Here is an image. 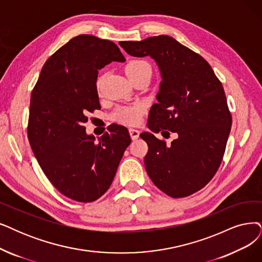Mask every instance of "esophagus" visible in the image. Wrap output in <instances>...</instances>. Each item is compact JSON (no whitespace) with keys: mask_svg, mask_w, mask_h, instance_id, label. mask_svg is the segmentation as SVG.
I'll return each instance as SVG.
<instances>
[{"mask_svg":"<svg viewBox=\"0 0 262 262\" xmlns=\"http://www.w3.org/2000/svg\"><path fill=\"white\" fill-rule=\"evenodd\" d=\"M129 133H130V137L132 140H138L140 137V131L137 129H130Z\"/></svg>","mask_w":262,"mask_h":262,"instance_id":"esophagus-1","label":"esophagus"}]
</instances>
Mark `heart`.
<instances>
[{
  "instance_id": "obj_1",
  "label": "heart",
  "mask_w": 262,
  "mask_h": 262,
  "mask_svg": "<svg viewBox=\"0 0 262 262\" xmlns=\"http://www.w3.org/2000/svg\"><path fill=\"white\" fill-rule=\"evenodd\" d=\"M124 71L129 79H132L133 77L142 74L143 72H146V71L151 72L149 64L141 60H135V61L129 62L127 67H125ZM143 113H144V107L142 104L135 103V104H132V105L121 106L117 108L114 112L112 117L115 121L120 122L122 124L133 125L140 122Z\"/></svg>"
}]
</instances>
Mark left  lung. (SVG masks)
Wrapping results in <instances>:
<instances>
[{
    "mask_svg": "<svg viewBox=\"0 0 262 262\" xmlns=\"http://www.w3.org/2000/svg\"><path fill=\"white\" fill-rule=\"evenodd\" d=\"M132 57H150L161 81L147 127L145 169L167 195L183 198L210 182L223 160L232 118L222 82L211 66L169 35L120 41ZM161 128L178 133L167 145L153 135ZM162 133V132H161Z\"/></svg>",
    "mask_w": 262,
    "mask_h": 262,
    "instance_id": "left-lung-1",
    "label": "left lung"
}]
</instances>
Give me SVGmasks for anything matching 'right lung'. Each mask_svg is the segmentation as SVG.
<instances>
[{"label": "right lung", "instance_id": "add662e5", "mask_svg": "<svg viewBox=\"0 0 262 262\" xmlns=\"http://www.w3.org/2000/svg\"><path fill=\"white\" fill-rule=\"evenodd\" d=\"M113 61H125L116 44L78 35L45 62L31 95V148L50 183L78 202L96 201L107 191L131 143L123 125L111 124L98 142L82 125L88 112L101 108L99 70Z\"/></svg>", "mask_w": 262, "mask_h": 262}]
</instances>
